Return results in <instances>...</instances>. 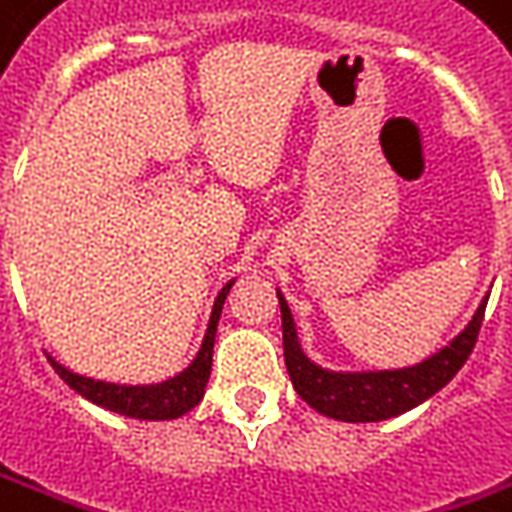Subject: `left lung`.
<instances>
[{"mask_svg":"<svg viewBox=\"0 0 512 512\" xmlns=\"http://www.w3.org/2000/svg\"><path fill=\"white\" fill-rule=\"evenodd\" d=\"M488 296L491 293L482 296L477 313L452 341L416 366L382 368V371H332L305 355L302 341L296 335L291 307L282 291H277L282 313V349H285V366L291 374L293 388L313 410L335 421L366 424V421L402 416L435 396L463 368L477 343Z\"/></svg>","mask_w":512,"mask_h":512,"instance_id":"8db88e82","label":"left lung"}]
</instances>
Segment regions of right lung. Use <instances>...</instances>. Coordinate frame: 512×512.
Instances as JSON below:
<instances>
[{
  "mask_svg": "<svg viewBox=\"0 0 512 512\" xmlns=\"http://www.w3.org/2000/svg\"><path fill=\"white\" fill-rule=\"evenodd\" d=\"M232 285H235V280L227 282L219 291V296H216L213 313H210V321H207L205 338H202V346H199L196 357L182 368L180 374H174L169 380L152 382V385H119V382H102L74 374L66 366H60L55 357H49V363H52V368L60 374V380L66 382L71 391H77L88 402L105 407L110 413L141 418V421H171V418L185 416L205 396V385L210 380V366H213L216 327H219L221 307H224V299H227Z\"/></svg>",
  "mask_w": 512,
  "mask_h": 512,
  "instance_id": "add662e5",
  "label": "right lung"
}]
</instances>
